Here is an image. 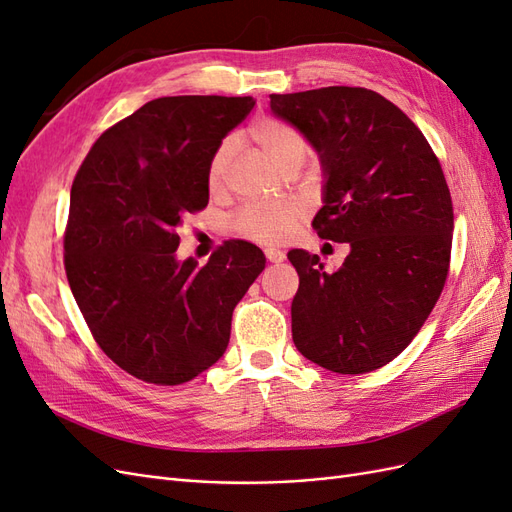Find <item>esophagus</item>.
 Segmentation results:
<instances>
[{
  "instance_id": "esophagus-1",
  "label": "esophagus",
  "mask_w": 512,
  "mask_h": 512,
  "mask_svg": "<svg viewBox=\"0 0 512 512\" xmlns=\"http://www.w3.org/2000/svg\"><path fill=\"white\" fill-rule=\"evenodd\" d=\"M265 256L269 262H284V258H286V254L282 250H275V247H267Z\"/></svg>"
}]
</instances>
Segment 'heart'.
I'll list each match as a JSON object with an SVG mask.
<instances>
[{
	"mask_svg": "<svg viewBox=\"0 0 512 512\" xmlns=\"http://www.w3.org/2000/svg\"><path fill=\"white\" fill-rule=\"evenodd\" d=\"M247 134H250L252 141L282 170L294 164L301 166L303 160L307 158V151H309L307 138L297 128L288 126L284 121L260 119L252 123ZM230 158H232V143L224 141L218 149H215L213 158L209 162L207 179L211 188H220L222 185ZM297 218H299V207L292 203L247 205L235 215L230 228L232 232H237L239 237L256 241V243H280L290 235Z\"/></svg>",
	"mask_w": 512,
	"mask_h": 512,
	"instance_id": "obj_1",
	"label": "heart"
}]
</instances>
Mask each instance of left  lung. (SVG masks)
<instances>
[{
	"label": "left lung",
	"mask_w": 512,
	"mask_h": 512,
	"mask_svg": "<svg viewBox=\"0 0 512 512\" xmlns=\"http://www.w3.org/2000/svg\"><path fill=\"white\" fill-rule=\"evenodd\" d=\"M271 111L320 156L318 237L350 245L335 273L288 252L299 273L294 346L335 374L380 369L421 331L446 282L453 200L442 166L412 119L365 87L271 94Z\"/></svg>",
	"instance_id": "left-lung-1"
}]
</instances>
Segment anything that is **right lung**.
<instances>
[{"mask_svg": "<svg viewBox=\"0 0 512 512\" xmlns=\"http://www.w3.org/2000/svg\"><path fill=\"white\" fill-rule=\"evenodd\" d=\"M254 98L170 96L108 128L70 190L64 267L104 354L134 378L175 386L224 354L232 309L265 269L247 241L207 265L179 262L177 226L209 203L207 170Z\"/></svg>", "mask_w": 512, "mask_h": 512, "instance_id": "right-lung-1", "label": "right lung"}]
</instances>
